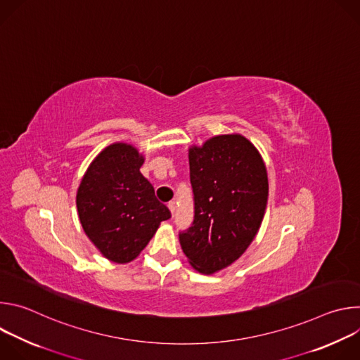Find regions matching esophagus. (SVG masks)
Returning <instances> with one entry per match:
<instances>
[{
  "label": "esophagus",
  "instance_id": "obj_1",
  "mask_svg": "<svg viewBox=\"0 0 360 360\" xmlns=\"http://www.w3.org/2000/svg\"><path fill=\"white\" fill-rule=\"evenodd\" d=\"M168 208H169V211H171V214H172V217H174V214H175V210H176V203H175V200H171V202H168Z\"/></svg>",
  "mask_w": 360,
  "mask_h": 360
}]
</instances>
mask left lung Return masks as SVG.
<instances>
[{
  "label": "left lung",
  "instance_id": "8db88e82",
  "mask_svg": "<svg viewBox=\"0 0 360 360\" xmlns=\"http://www.w3.org/2000/svg\"><path fill=\"white\" fill-rule=\"evenodd\" d=\"M188 158L195 218L179 242L188 262L211 275L238 261L258 233L268 203V172L259 150L240 134L192 145Z\"/></svg>",
  "mask_w": 360,
  "mask_h": 360
}]
</instances>
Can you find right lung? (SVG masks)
<instances>
[{
    "mask_svg": "<svg viewBox=\"0 0 360 360\" xmlns=\"http://www.w3.org/2000/svg\"><path fill=\"white\" fill-rule=\"evenodd\" d=\"M145 158L125 142L102 149L77 191V210L85 235L115 264L134 261L171 218L150 182L141 174Z\"/></svg>",
    "mask_w": 360,
    "mask_h": 360,
    "instance_id": "right-lung-1",
    "label": "right lung"
}]
</instances>
